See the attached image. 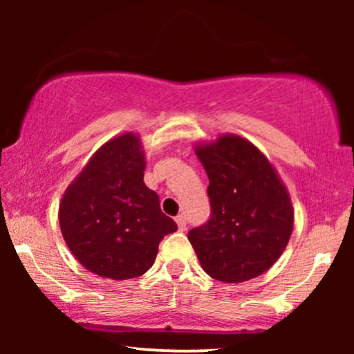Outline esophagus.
Listing matches in <instances>:
<instances>
[{"mask_svg": "<svg viewBox=\"0 0 354 354\" xmlns=\"http://www.w3.org/2000/svg\"><path fill=\"white\" fill-rule=\"evenodd\" d=\"M176 222H177V225H178V230H185L187 229V219H185V216L183 214H180V216H177L176 217Z\"/></svg>", "mask_w": 354, "mask_h": 354, "instance_id": "obj_1", "label": "esophagus"}]
</instances>
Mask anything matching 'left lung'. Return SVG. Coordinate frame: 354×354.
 <instances>
[{
	"label": "left lung",
	"mask_w": 354,
	"mask_h": 354,
	"mask_svg": "<svg viewBox=\"0 0 354 354\" xmlns=\"http://www.w3.org/2000/svg\"><path fill=\"white\" fill-rule=\"evenodd\" d=\"M209 178L211 219L188 232L203 270L225 283L264 274L287 248L293 206L279 172L240 135L195 145Z\"/></svg>",
	"instance_id": "8db88e82"
}]
</instances>
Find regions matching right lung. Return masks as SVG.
Wrapping results in <instances>:
<instances>
[{
    "mask_svg": "<svg viewBox=\"0 0 354 354\" xmlns=\"http://www.w3.org/2000/svg\"><path fill=\"white\" fill-rule=\"evenodd\" d=\"M147 158L137 133L100 147L59 203L62 239L75 259L100 277L127 280L151 268L158 246L177 224L143 182Z\"/></svg>",
    "mask_w": 354,
    "mask_h": 354,
    "instance_id": "right-lung-1",
    "label": "right lung"
}]
</instances>
